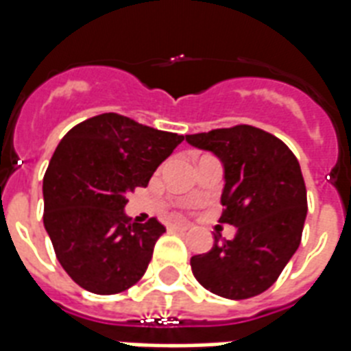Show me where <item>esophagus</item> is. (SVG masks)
I'll use <instances>...</instances> for the list:
<instances>
[{
    "mask_svg": "<svg viewBox=\"0 0 351 351\" xmlns=\"http://www.w3.org/2000/svg\"><path fill=\"white\" fill-rule=\"evenodd\" d=\"M189 228L184 224H169V231H187Z\"/></svg>",
    "mask_w": 351,
    "mask_h": 351,
    "instance_id": "obj_1",
    "label": "esophagus"
}]
</instances>
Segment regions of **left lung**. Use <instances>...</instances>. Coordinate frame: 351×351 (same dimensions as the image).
Segmentation results:
<instances>
[{
    "label": "left lung",
    "mask_w": 351,
    "mask_h": 351,
    "mask_svg": "<svg viewBox=\"0 0 351 351\" xmlns=\"http://www.w3.org/2000/svg\"><path fill=\"white\" fill-rule=\"evenodd\" d=\"M186 142L220 160V222L237 230L231 240L215 234L208 253L191 256L193 275L224 299L255 297L299 250L308 213L299 160L282 140L251 125L187 134Z\"/></svg>",
    "instance_id": "1"
}]
</instances>
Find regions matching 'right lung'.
<instances>
[{"instance_id": "right-lung-1", "label": "right lung", "mask_w": 351, "mask_h": 351, "mask_svg": "<svg viewBox=\"0 0 351 351\" xmlns=\"http://www.w3.org/2000/svg\"><path fill=\"white\" fill-rule=\"evenodd\" d=\"M182 134L117 112L74 125L43 176V226L62 267L90 293L125 291L143 277L165 228L125 215L127 195L145 187Z\"/></svg>"}]
</instances>
